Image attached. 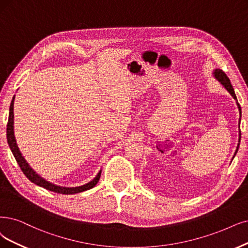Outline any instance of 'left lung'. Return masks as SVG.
I'll use <instances>...</instances> for the list:
<instances>
[{
	"mask_svg": "<svg viewBox=\"0 0 248 248\" xmlns=\"http://www.w3.org/2000/svg\"><path fill=\"white\" fill-rule=\"evenodd\" d=\"M215 77L222 82V84L225 86V88L229 91V93H230L232 96H233V98L237 101V97H236V95H235V92H234V89H233V87H232V85H231V81H230V79H229V78L227 77V75L226 73L223 71V70H221V69H216L215 70ZM237 105H238V108H239V111H240V119H241V107H240V104L237 102ZM240 119H239V124H240ZM240 139H241V133L239 132V142H240ZM238 148H239V144H238V146H237V149H236V151H235V154L234 155H236V153H237V151H238ZM234 158V157H233Z\"/></svg>",
	"mask_w": 248,
	"mask_h": 248,
	"instance_id": "left-lung-1",
	"label": "left lung"
}]
</instances>
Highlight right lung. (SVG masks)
<instances>
[{
	"label": "right lung",
	"instance_id": "right-lung-1",
	"mask_svg": "<svg viewBox=\"0 0 248 248\" xmlns=\"http://www.w3.org/2000/svg\"><path fill=\"white\" fill-rule=\"evenodd\" d=\"M15 97V96H14ZM14 97L12 99V102L10 105V112H9V119H8V124H7V140H8V144L9 147H10L14 157L17 161V163L19 164V167L22 170V172L25 175V177L29 179L31 182L34 183L35 185H38L40 187H43L47 190L53 191L55 193H59V194H76V193H79V192L86 191L89 189H92L93 187H95L97 185V183L100 180V176H101V170L99 171L98 175L96 176V178L91 181L90 183L86 185H82L79 187H76V188H66V187H60V186H56L54 184H51V183L45 181L43 178H41L38 173H35V171L32 170V169L29 166V163L26 162V160L23 158V156L21 155L19 149L17 147L16 144V140L14 137V131H13V124H14V112H13V107H14Z\"/></svg>",
	"mask_w": 248,
	"mask_h": 248
}]
</instances>
